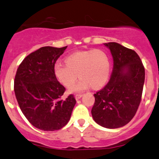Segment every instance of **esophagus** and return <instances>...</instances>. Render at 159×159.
Here are the masks:
<instances>
[{"label":"esophagus","mask_w":159,"mask_h":159,"mask_svg":"<svg viewBox=\"0 0 159 159\" xmlns=\"http://www.w3.org/2000/svg\"><path fill=\"white\" fill-rule=\"evenodd\" d=\"M82 96V94H76L75 95V98L76 100H79L80 98H81Z\"/></svg>","instance_id":"obj_1"}]
</instances>
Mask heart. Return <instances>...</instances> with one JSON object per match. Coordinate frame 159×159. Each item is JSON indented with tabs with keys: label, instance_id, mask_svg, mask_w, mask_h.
Returning a JSON list of instances; mask_svg holds the SVG:
<instances>
[{
	"label": "heart",
	"instance_id": "heart-1",
	"mask_svg": "<svg viewBox=\"0 0 159 159\" xmlns=\"http://www.w3.org/2000/svg\"><path fill=\"white\" fill-rule=\"evenodd\" d=\"M66 63L57 62L54 71L57 80L63 85L70 87L78 77L81 78L70 92H79L90 85L98 88L106 84L110 75L111 61L109 55L103 49L80 51L66 57Z\"/></svg>",
	"mask_w": 159,
	"mask_h": 159
}]
</instances>
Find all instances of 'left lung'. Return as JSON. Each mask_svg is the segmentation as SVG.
I'll return each mask as SVG.
<instances>
[{
    "mask_svg": "<svg viewBox=\"0 0 159 159\" xmlns=\"http://www.w3.org/2000/svg\"><path fill=\"white\" fill-rule=\"evenodd\" d=\"M113 57V69L107 84L94 94L91 110L93 120L107 129H117L129 123L141 102L145 67L137 53L120 44H104Z\"/></svg>",
    "mask_w": 159,
    "mask_h": 159,
    "instance_id": "left-lung-1",
    "label": "left lung"
}]
</instances>
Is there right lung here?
Listing matches in <instances>:
<instances>
[{
    "label": "right lung",
    "instance_id": "add662e5",
    "mask_svg": "<svg viewBox=\"0 0 159 159\" xmlns=\"http://www.w3.org/2000/svg\"><path fill=\"white\" fill-rule=\"evenodd\" d=\"M66 47H43L20 63L14 77L18 104L28 120L37 129L53 131L65 126L76 104L74 95L62 98L66 88L57 81L54 66Z\"/></svg>",
    "mask_w": 159,
    "mask_h": 159
}]
</instances>
